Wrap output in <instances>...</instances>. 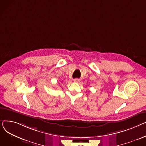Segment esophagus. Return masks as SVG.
Masks as SVG:
<instances>
[{
  "mask_svg": "<svg viewBox=\"0 0 146 146\" xmlns=\"http://www.w3.org/2000/svg\"><path fill=\"white\" fill-rule=\"evenodd\" d=\"M73 80H74V82H77V83L80 82V80H79V79H74Z\"/></svg>",
  "mask_w": 146,
  "mask_h": 146,
  "instance_id": "obj_1",
  "label": "esophagus"
}]
</instances>
